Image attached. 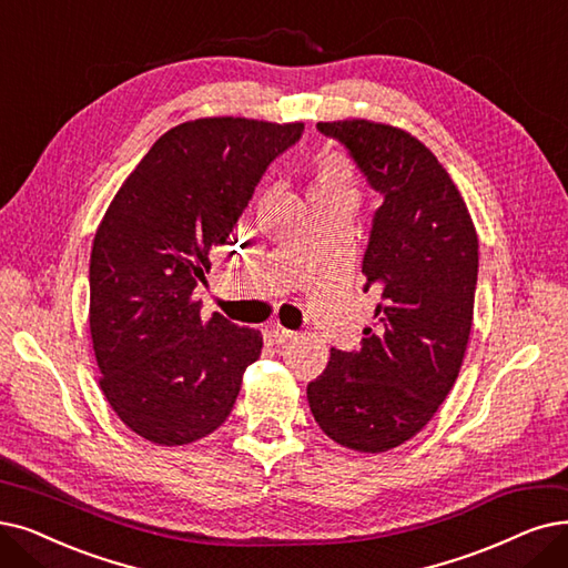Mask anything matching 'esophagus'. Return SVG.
<instances>
[{"label":"esophagus","instance_id":"34e87169","mask_svg":"<svg viewBox=\"0 0 568 568\" xmlns=\"http://www.w3.org/2000/svg\"><path fill=\"white\" fill-rule=\"evenodd\" d=\"M267 337H270L275 345H284V343H288V339L296 337V333L277 324V326H270V328H267Z\"/></svg>","mask_w":568,"mask_h":568}]
</instances>
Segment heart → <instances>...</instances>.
I'll return each mask as SVG.
<instances>
[{"label":"heart","mask_w":568,"mask_h":568,"mask_svg":"<svg viewBox=\"0 0 568 568\" xmlns=\"http://www.w3.org/2000/svg\"><path fill=\"white\" fill-rule=\"evenodd\" d=\"M333 186H347V170L343 163L335 161V158H324L320 163V170H316L314 191Z\"/></svg>","instance_id":"heart-1"}]
</instances>
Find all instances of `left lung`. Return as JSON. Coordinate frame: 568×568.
Here are the masks:
<instances>
[{
  "label": "left lung",
  "mask_w": 568,
  "mask_h": 568,
  "mask_svg": "<svg viewBox=\"0 0 568 568\" xmlns=\"http://www.w3.org/2000/svg\"><path fill=\"white\" fill-rule=\"evenodd\" d=\"M316 128L349 149L384 197L363 256L366 291L382 303L358 352L331 349L307 400L331 440L379 455L417 436L455 387L473 326L478 233L457 184L415 134L368 119Z\"/></svg>",
  "instance_id": "8db88e82"
}]
</instances>
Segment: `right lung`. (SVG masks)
<instances>
[{"label":"right lung","instance_id":"obj_1","mask_svg":"<svg viewBox=\"0 0 568 568\" xmlns=\"http://www.w3.org/2000/svg\"><path fill=\"white\" fill-rule=\"evenodd\" d=\"M303 123L195 119L158 138L106 207L90 252V337L100 389L149 443L176 447L229 419L263 335L193 298L210 256L265 168L296 144Z\"/></svg>","mask_w":568,"mask_h":568}]
</instances>
